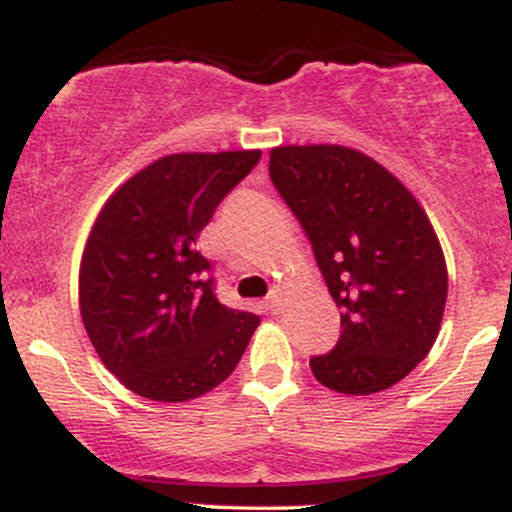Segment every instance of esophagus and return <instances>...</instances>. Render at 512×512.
<instances>
[{
  "label": "esophagus",
  "instance_id": "34e87169",
  "mask_svg": "<svg viewBox=\"0 0 512 512\" xmlns=\"http://www.w3.org/2000/svg\"><path fill=\"white\" fill-rule=\"evenodd\" d=\"M267 305H269V310H272V313H279V310H281V291L279 289L269 291Z\"/></svg>",
  "mask_w": 512,
  "mask_h": 512
}]
</instances>
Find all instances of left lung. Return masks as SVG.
<instances>
[{
    "label": "left lung",
    "instance_id": "obj_1",
    "mask_svg": "<svg viewBox=\"0 0 512 512\" xmlns=\"http://www.w3.org/2000/svg\"><path fill=\"white\" fill-rule=\"evenodd\" d=\"M269 178L301 221L342 315L337 346L310 358L313 375L342 395L399 383L431 351L448 298L426 211L390 170L349 146H276Z\"/></svg>",
    "mask_w": 512,
    "mask_h": 512
}]
</instances>
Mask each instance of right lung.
Returning <instances> with one entry per match:
<instances>
[{
    "instance_id": "add662e5",
    "label": "right lung",
    "mask_w": 512,
    "mask_h": 512,
    "mask_svg": "<svg viewBox=\"0 0 512 512\" xmlns=\"http://www.w3.org/2000/svg\"><path fill=\"white\" fill-rule=\"evenodd\" d=\"M260 158L163 156L117 187L98 214L79 269L81 320L127 390L187 402L236 370L260 317L219 303L197 238Z\"/></svg>"
}]
</instances>
